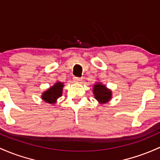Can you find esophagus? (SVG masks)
<instances>
[{
    "instance_id": "1",
    "label": "esophagus",
    "mask_w": 160,
    "mask_h": 160,
    "mask_svg": "<svg viewBox=\"0 0 160 160\" xmlns=\"http://www.w3.org/2000/svg\"><path fill=\"white\" fill-rule=\"evenodd\" d=\"M73 81L75 82V83H81L82 81V79L80 78V77H73Z\"/></svg>"
}]
</instances>
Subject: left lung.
<instances>
[{
  "label": "left lung",
  "instance_id": "8db88e82",
  "mask_svg": "<svg viewBox=\"0 0 160 160\" xmlns=\"http://www.w3.org/2000/svg\"><path fill=\"white\" fill-rule=\"evenodd\" d=\"M92 92L94 98L97 100L99 104H106L112 99V90L107 88L106 86L101 82H97L94 84L92 87Z\"/></svg>",
  "mask_w": 160,
  "mask_h": 160
}]
</instances>
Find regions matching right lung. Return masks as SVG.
Listing matches in <instances>:
<instances>
[{
    "label": "right lung",
    "mask_w": 160,
    "mask_h": 160,
    "mask_svg": "<svg viewBox=\"0 0 160 160\" xmlns=\"http://www.w3.org/2000/svg\"><path fill=\"white\" fill-rule=\"evenodd\" d=\"M64 83L60 81L56 82L53 86L45 90L42 93L41 98L45 102L51 105H54L57 102V100L62 96Z\"/></svg>",
    "instance_id": "add662e5"
}]
</instances>
